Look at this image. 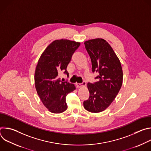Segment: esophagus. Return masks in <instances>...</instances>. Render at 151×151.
<instances>
[{
	"mask_svg": "<svg viewBox=\"0 0 151 151\" xmlns=\"http://www.w3.org/2000/svg\"><path fill=\"white\" fill-rule=\"evenodd\" d=\"M76 87L78 88H80V87H85V86H86V82H83L82 83H76Z\"/></svg>",
	"mask_w": 151,
	"mask_h": 151,
	"instance_id": "1",
	"label": "esophagus"
}]
</instances>
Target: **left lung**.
I'll use <instances>...</instances> for the list:
<instances>
[{
    "label": "left lung",
    "instance_id": "1",
    "mask_svg": "<svg viewBox=\"0 0 151 151\" xmlns=\"http://www.w3.org/2000/svg\"><path fill=\"white\" fill-rule=\"evenodd\" d=\"M92 63L93 72H99L98 81L88 83L89 99L83 101L84 108L99 113L108 107L118 94L122 84L121 62L106 40L97 38L84 42Z\"/></svg>",
    "mask_w": 151,
    "mask_h": 151
}]
</instances>
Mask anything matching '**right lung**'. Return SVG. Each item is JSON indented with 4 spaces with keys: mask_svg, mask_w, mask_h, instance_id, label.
I'll return each mask as SVG.
<instances>
[{
    "mask_svg": "<svg viewBox=\"0 0 151 151\" xmlns=\"http://www.w3.org/2000/svg\"><path fill=\"white\" fill-rule=\"evenodd\" d=\"M80 42L68 39L51 42L40 55L35 73V84L38 96L48 110L54 114L65 111L66 96L73 91L74 84L62 82L58 78L61 72L69 76L66 68Z\"/></svg>",
    "mask_w": 151,
    "mask_h": 151,
    "instance_id": "add662e5",
    "label": "right lung"
}]
</instances>
